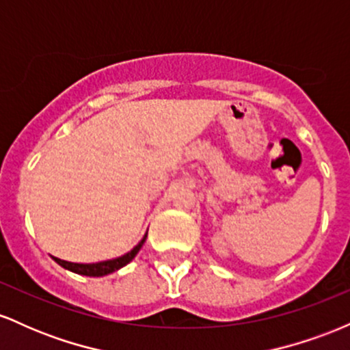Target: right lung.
<instances>
[{
	"mask_svg": "<svg viewBox=\"0 0 350 350\" xmlns=\"http://www.w3.org/2000/svg\"><path fill=\"white\" fill-rule=\"evenodd\" d=\"M146 237H148V234L143 237L142 242L136 245V247L131 252L124 253V255L118 256V258L105 260V262H97V263H72V262H66V260L55 258V256H52V258H54V262L59 263L62 268H66V270H69V271L77 273V275H83V276H105V275H110V273H113L116 270H120V268H123L124 265L130 263L131 260H133L135 256L138 255V252L142 250L144 240H146Z\"/></svg>",
	"mask_w": 350,
	"mask_h": 350,
	"instance_id": "obj_1",
	"label": "right lung"
}]
</instances>
